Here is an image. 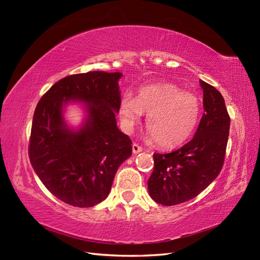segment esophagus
Masks as SVG:
<instances>
[{"instance_id": "obj_1", "label": "esophagus", "mask_w": 260, "mask_h": 260, "mask_svg": "<svg viewBox=\"0 0 260 260\" xmlns=\"http://www.w3.org/2000/svg\"><path fill=\"white\" fill-rule=\"evenodd\" d=\"M132 151H133V153H135V154H138V153L143 151V147L141 146V145H139L138 143H133L132 144Z\"/></svg>"}]
</instances>
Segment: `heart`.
I'll use <instances>...</instances> for the list:
<instances>
[{"label": "heart", "instance_id": "heart-1", "mask_svg": "<svg viewBox=\"0 0 260 260\" xmlns=\"http://www.w3.org/2000/svg\"><path fill=\"white\" fill-rule=\"evenodd\" d=\"M144 113L148 136L164 148L179 146L190 138L201 117V102L195 94L165 82L142 86L137 99L125 93L120 100L122 128L131 132Z\"/></svg>", "mask_w": 260, "mask_h": 260}]
</instances>
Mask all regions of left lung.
Instances as JSON below:
<instances>
[{"mask_svg":"<svg viewBox=\"0 0 260 260\" xmlns=\"http://www.w3.org/2000/svg\"><path fill=\"white\" fill-rule=\"evenodd\" d=\"M204 115L194 138L167 154L155 153L154 170L147 181L151 198L165 206H174L196 198L222 169L230 116L224 100L215 86L200 81Z\"/></svg>","mask_w":260,"mask_h":260,"instance_id":"obj_1","label":"left lung"}]
</instances>
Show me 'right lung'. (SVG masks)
Masks as SVG:
<instances>
[{
  "instance_id": "1",
  "label": "right lung",
  "mask_w": 260,
  "mask_h": 260,
  "mask_svg": "<svg viewBox=\"0 0 260 260\" xmlns=\"http://www.w3.org/2000/svg\"><path fill=\"white\" fill-rule=\"evenodd\" d=\"M120 73L89 72L62 78L39 101L29 141V159L45 187L75 207H92L111 191L116 172L132 154V141L117 128ZM83 101L88 119L69 131L62 106Z\"/></svg>"
}]
</instances>
